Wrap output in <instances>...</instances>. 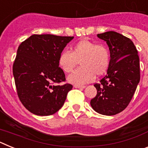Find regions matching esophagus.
Returning a JSON list of instances; mask_svg holds the SVG:
<instances>
[{"label":"esophagus","mask_w":148,"mask_h":148,"mask_svg":"<svg viewBox=\"0 0 148 148\" xmlns=\"http://www.w3.org/2000/svg\"><path fill=\"white\" fill-rule=\"evenodd\" d=\"M74 87H75V88H84V87H85V86H84V85H78V84H75V85H74Z\"/></svg>","instance_id":"obj_1"}]
</instances>
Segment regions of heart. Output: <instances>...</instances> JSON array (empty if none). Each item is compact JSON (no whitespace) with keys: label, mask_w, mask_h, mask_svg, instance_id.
<instances>
[{"label":"heart","mask_w":148,"mask_h":148,"mask_svg":"<svg viewBox=\"0 0 148 148\" xmlns=\"http://www.w3.org/2000/svg\"><path fill=\"white\" fill-rule=\"evenodd\" d=\"M110 59V51L108 46L82 39L72 46L70 52L63 51L60 53L58 64L63 71L70 73L80 62L82 66L68 77V81L81 85L93 81L95 75H104L109 68Z\"/></svg>","instance_id":"1"}]
</instances>
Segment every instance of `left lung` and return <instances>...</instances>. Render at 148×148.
I'll use <instances>...</instances> for the list:
<instances>
[{
	"label": "left lung",
	"instance_id": "8db88e82",
	"mask_svg": "<svg viewBox=\"0 0 148 148\" xmlns=\"http://www.w3.org/2000/svg\"><path fill=\"white\" fill-rule=\"evenodd\" d=\"M110 51L108 73L94 84L97 94L91 99L92 109L105 116L121 113L130 104L140 81L138 51L131 40L113 31L98 34Z\"/></svg>",
	"mask_w": 148,
	"mask_h": 148
}]
</instances>
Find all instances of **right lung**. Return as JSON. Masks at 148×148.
Listing matches in <instances>:
<instances>
[{"label":"right lung","mask_w":148,"mask_h":148,"mask_svg":"<svg viewBox=\"0 0 148 148\" xmlns=\"http://www.w3.org/2000/svg\"><path fill=\"white\" fill-rule=\"evenodd\" d=\"M73 38L35 34L18 47L12 66L17 94L26 109L33 114L53 115L64 104L73 85H59L66 78L58 64V57Z\"/></svg>","instance_id":"add662e5"}]
</instances>
